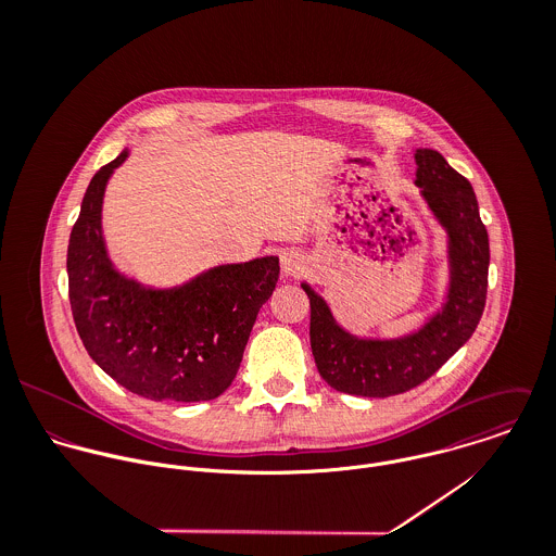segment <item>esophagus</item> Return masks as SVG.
Returning <instances> with one entry per match:
<instances>
[{
  "mask_svg": "<svg viewBox=\"0 0 556 556\" xmlns=\"http://www.w3.org/2000/svg\"><path fill=\"white\" fill-rule=\"evenodd\" d=\"M304 265H306V261H304V256H302L300 252L287 250V252L282 254L280 267H282V274H285V276H298L300 271H304Z\"/></svg>",
  "mask_w": 556,
  "mask_h": 556,
  "instance_id": "obj_1",
  "label": "esophagus"
}]
</instances>
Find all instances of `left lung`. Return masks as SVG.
Instances as JSON below:
<instances>
[{
    "label": "left lung",
    "mask_w": 556,
    "mask_h": 556,
    "mask_svg": "<svg viewBox=\"0 0 556 556\" xmlns=\"http://www.w3.org/2000/svg\"><path fill=\"white\" fill-rule=\"evenodd\" d=\"M415 184L447 233L450 287L443 308L400 338H359L338 325L327 302L311 300V346L323 381L351 396L388 397L430 379L476 331L485 306L490 245L476 192L434 150H415Z\"/></svg>",
    "instance_id": "obj_1"
}]
</instances>
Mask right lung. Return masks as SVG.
I'll return each instance as SVG.
<instances>
[{
    "label": "right lung",
    "mask_w": 556,
    "mask_h": 556,
    "mask_svg": "<svg viewBox=\"0 0 556 556\" xmlns=\"http://www.w3.org/2000/svg\"><path fill=\"white\" fill-rule=\"evenodd\" d=\"M124 150L89 181L68 243V293L89 357L122 388L154 402L220 396L236 379L261 306L271 298L278 256L210 267L152 289L115 269L102 236V201Z\"/></svg>",
    "instance_id": "1"
}]
</instances>
